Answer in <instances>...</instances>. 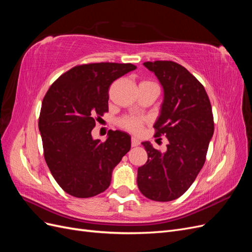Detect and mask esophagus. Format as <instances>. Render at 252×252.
<instances>
[{
	"instance_id": "esophagus-1",
	"label": "esophagus",
	"mask_w": 252,
	"mask_h": 252,
	"mask_svg": "<svg viewBox=\"0 0 252 252\" xmlns=\"http://www.w3.org/2000/svg\"><path fill=\"white\" fill-rule=\"evenodd\" d=\"M140 145V141L136 139V138H132L131 139V146L132 147H136V146H139Z\"/></svg>"
}]
</instances>
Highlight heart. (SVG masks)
I'll use <instances>...</instances> for the list:
<instances>
[{"label":"heart","mask_w":252,"mask_h":252,"mask_svg":"<svg viewBox=\"0 0 252 252\" xmlns=\"http://www.w3.org/2000/svg\"><path fill=\"white\" fill-rule=\"evenodd\" d=\"M146 83V82H143ZM144 123V119L140 118V117H125L120 121V125L127 129L129 131H133V132H138L141 130V128L143 126Z\"/></svg>","instance_id":"obj_1"}]
</instances>
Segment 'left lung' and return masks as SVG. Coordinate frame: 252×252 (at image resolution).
<instances>
[{"mask_svg":"<svg viewBox=\"0 0 252 252\" xmlns=\"http://www.w3.org/2000/svg\"><path fill=\"white\" fill-rule=\"evenodd\" d=\"M164 90L156 136L166 135L164 154L143 142L148 155L138 168V187L149 200L169 202L184 194L205 163L215 131L211 104L202 84L185 67L172 61L145 62Z\"/></svg>","mask_w":252,"mask_h":252,"instance_id":"1","label":"left lung"}]
</instances>
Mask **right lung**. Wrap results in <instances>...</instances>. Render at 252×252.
Segmentation results:
<instances>
[{"label":"right lung","mask_w":252,"mask_h":252,"mask_svg":"<svg viewBox=\"0 0 252 252\" xmlns=\"http://www.w3.org/2000/svg\"><path fill=\"white\" fill-rule=\"evenodd\" d=\"M135 68L119 63L75 66L45 94L39 119L44 158L68 194L85 199L105 191L113 168L130 149V135L126 132L109 130L107 140L101 142L93 139L91 130L108 111L112 82Z\"/></svg>","instance_id":"add662e5"}]
</instances>
